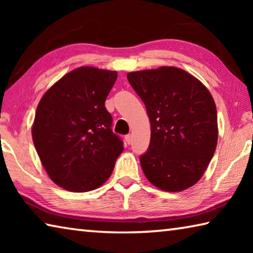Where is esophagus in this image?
<instances>
[{
    "instance_id": "obj_1",
    "label": "esophagus",
    "mask_w": 253,
    "mask_h": 253,
    "mask_svg": "<svg viewBox=\"0 0 253 253\" xmlns=\"http://www.w3.org/2000/svg\"><path fill=\"white\" fill-rule=\"evenodd\" d=\"M131 139H132V137H131L130 134H128V135L125 136V140H126L127 144H130L131 143Z\"/></svg>"
}]
</instances>
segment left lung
Instances as JSON below:
<instances>
[{"mask_svg": "<svg viewBox=\"0 0 253 253\" xmlns=\"http://www.w3.org/2000/svg\"><path fill=\"white\" fill-rule=\"evenodd\" d=\"M146 107L151 142L139 157L145 176L166 192H181L203 176L217 144L215 102L199 79L176 67L129 72Z\"/></svg>", "mask_w": 253, "mask_h": 253, "instance_id": "obj_1", "label": "left lung"}]
</instances>
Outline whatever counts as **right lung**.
Returning <instances> with one entry per match:
<instances>
[{
	"mask_svg": "<svg viewBox=\"0 0 253 253\" xmlns=\"http://www.w3.org/2000/svg\"><path fill=\"white\" fill-rule=\"evenodd\" d=\"M116 79V71L77 68L51 85L38 105L34 147L49 177L67 191L101 186L124 151L105 107Z\"/></svg>",
	"mask_w": 253,
	"mask_h": 253,
	"instance_id": "add662e5",
	"label": "right lung"
}]
</instances>
